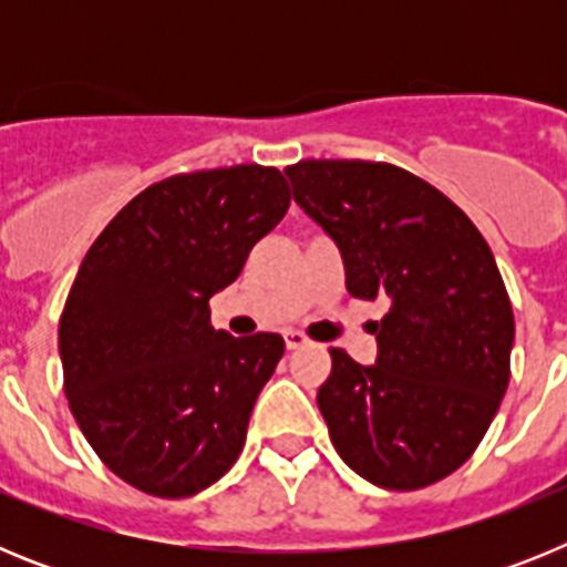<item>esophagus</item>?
Here are the masks:
<instances>
[{"instance_id": "esophagus-1", "label": "esophagus", "mask_w": 567, "mask_h": 567, "mask_svg": "<svg viewBox=\"0 0 567 567\" xmlns=\"http://www.w3.org/2000/svg\"><path fill=\"white\" fill-rule=\"evenodd\" d=\"M284 340H287V349H289V352H295V349H303V346H309L307 334L295 332V329H289V332H284Z\"/></svg>"}]
</instances>
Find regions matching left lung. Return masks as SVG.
Here are the masks:
<instances>
[{
    "label": "left lung",
    "instance_id": "obj_1",
    "mask_svg": "<svg viewBox=\"0 0 567 567\" xmlns=\"http://www.w3.org/2000/svg\"><path fill=\"white\" fill-rule=\"evenodd\" d=\"M295 204L340 249L346 289L385 298L378 358L332 349L318 409L343 463L412 491L474 454L508 389L514 312L497 260L468 215L394 164L298 162Z\"/></svg>",
    "mask_w": 567,
    "mask_h": 567
}]
</instances>
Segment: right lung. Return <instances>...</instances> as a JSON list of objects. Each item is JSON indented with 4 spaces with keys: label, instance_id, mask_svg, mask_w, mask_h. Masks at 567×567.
Masks as SVG:
<instances>
[{
    "label": "right lung",
    "instance_id": "1",
    "mask_svg": "<svg viewBox=\"0 0 567 567\" xmlns=\"http://www.w3.org/2000/svg\"><path fill=\"white\" fill-rule=\"evenodd\" d=\"M287 209L275 167L173 175L135 195L84 255L59 323L64 394L124 483L189 497L238 460L284 338L213 329L209 298Z\"/></svg>",
    "mask_w": 567,
    "mask_h": 567
}]
</instances>
